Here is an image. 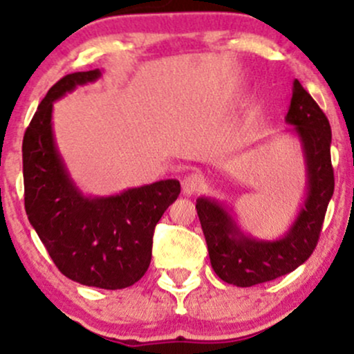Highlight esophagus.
I'll list each match as a JSON object with an SVG mask.
<instances>
[{"label": "esophagus", "instance_id": "34e87169", "mask_svg": "<svg viewBox=\"0 0 354 354\" xmlns=\"http://www.w3.org/2000/svg\"><path fill=\"white\" fill-rule=\"evenodd\" d=\"M201 185H203L201 173L193 171V173L186 174V176L183 178V181H181L183 194H185V196H191V194H194L198 189L201 188Z\"/></svg>", "mask_w": 354, "mask_h": 354}]
</instances>
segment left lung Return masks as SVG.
I'll return each instance as SVG.
<instances>
[{
    "mask_svg": "<svg viewBox=\"0 0 354 354\" xmlns=\"http://www.w3.org/2000/svg\"><path fill=\"white\" fill-rule=\"evenodd\" d=\"M284 121L293 126L286 131L298 138L301 146L306 194L283 236L253 238L239 228L234 214L221 201L209 196L196 200L211 266L223 281L239 288L291 273L310 258L318 245L328 203L335 191L330 121L298 80L293 81V96Z\"/></svg>",
    "mask_w": 354,
    "mask_h": 354,
    "instance_id": "left-lung-1",
    "label": "left lung"
}]
</instances>
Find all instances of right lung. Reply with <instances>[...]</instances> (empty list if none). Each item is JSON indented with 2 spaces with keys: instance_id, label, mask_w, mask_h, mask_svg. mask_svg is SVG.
<instances>
[{
  "instance_id": "1",
  "label": "right lung",
  "mask_w": 354,
  "mask_h": 354,
  "mask_svg": "<svg viewBox=\"0 0 354 354\" xmlns=\"http://www.w3.org/2000/svg\"><path fill=\"white\" fill-rule=\"evenodd\" d=\"M101 75V70L66 75L39 103L23 138L24 209L66 278L123 290L148 270L154 226L181 186L178 180H161L109 196H91L78 188L56 145L53 104Z\"/></svg>"
}]
</instances>
